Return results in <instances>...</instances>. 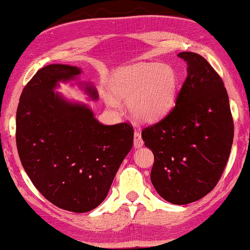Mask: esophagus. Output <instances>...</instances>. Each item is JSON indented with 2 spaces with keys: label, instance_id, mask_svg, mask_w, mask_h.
<instances>
[{
  "label": "esophagus",
  "instance_id": "esophagus-1",
  "mask_svg": "<svg viewBox=\"0 0 250 250\" xmlns=\"http://www.w3.org/2000/svg\"><path fill=\"white\" fill-rule=\"evenodd\" d=\"M133 146H134L135 149H139V147L143 146V140H142V138H141V133L138 132V131H135V132H134Z\"/></svg>",
  "mask_w": 250,
  "mask_h": 250
}]
</instances>
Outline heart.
I'll return each instance as SVG.
<instances>
[{
	"label": "heart",
	"instance_id": "obj_1",
	"mask_svg": "<svg viewBox=\"0 0 250 250\" xmlns=\"http://www.w3.org/2000/svg\"><path fill=\"white\" fill-rule=\"evenodd\" d=\"M179 78L168 65L138 62L116 70L110 78L113 92L104 91V99L116 105L117 99H128L131 115L139 120L154 122L166 117L175 104Z\"/></svg>",
	"mask_w": 250,
	"mask_h": 250
}]
</instances>
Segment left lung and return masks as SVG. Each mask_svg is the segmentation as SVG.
I'll list each match as a JSON object with an SVG mask.
<instances>
[{
	"instance_id": "obj_1",
	"label": "left lung",
	"mask_w": 250,
	"mask_h": 250,
	"mask_svg": "<svg viewBox=\"0 0 250 250\" xmlns=\"http://www.w3.org/2000/svg\"><path fill=\"white\" fill-rule=\"evenodd\" d=\"M188 64V77L175 107L142 130L154 154L151 182L159 195L184 205L207 195L221 179L229 158L234 122L224 83L204 57L177 54Z\"/></svg>"
}]
</instances>
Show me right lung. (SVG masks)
<instances>
[{"instance_id":"obj_1","label":"right lung","mask_w":250,"mask_h":250,"mask_svg":"<svg viewBox=\"0 0 250 250\" xmlns=\"http://www.w3.org/2000/svg\"><path fill=\"white\" fill-rule=\"evenodd\" d=\"M80 74L76 66L43 67L24 87L16 111V146L25 172L46 200L74 213L103 203L133 145L130 125H104L87 104L55 91ZM77 83L98 100L94 84Z\"/></svg>"}]
</instances>
